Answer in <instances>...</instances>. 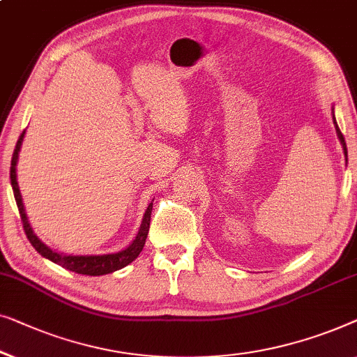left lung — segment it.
Returning <instances> with one entry per match:
<instances>
[{"instance_id": "1", "label": "left lung", "mask_w": 357, "mask_h": 357, "mask_svg": "<svg viewBox=\"0 0 357 357\" xmlns=\"http://www.w3.org/2000/svg\"><path fill=\"white\" fill-rule=\"evenodd\" d=\"M333 123H335V129H336V134H338V139H340V142H341V145H343V150H344V157L348 158V149H346V142H344V137H343V134H341V130H340V128H338V124H336L335 114H333Z\"/></svg>"}]
</instances>
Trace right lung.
Here are the masks:
<instances>
[{
	"label": "right lung",
	"mask_w": 357,
	"mask_h": 357,
	"mask_svg": "<svg viewBox=\"0 0 357 357\" xmlns=\"http://www.w3.org/2000/svg\"><path fill=\"white\" fill-rule=\"evenodd\" d=\"M24 134L26 130H22V134L19 135V140L16 144V149H14L13 153V160H11V185H13V192H14V199H16L19 213H21V220L24 225V231H26L27 239L30 241V244L33 245L35 250L40 255H43L45 259L52 260V262L61 265V267L71 270V272H76L80 275H90V277H100V275H107L112 272H116V270L126 267L132 260L137 259V255L142 252L145 239H147L149 234V228H150V215H152V205L150 204L147 210H145L144 218H142V225H140L139 233L135 236V239L130 243L126 249L119 250L116 254H103V255H64L59 254L56 250H52L47 244H43L42 241L37 238V234L33 233L32 227H30L29 218L26 215V208H24L22 204V195L21 190H19V184H17V174H16V165H17V158H19V150H21L22 140H24Z\"/></svg>",
	"instance_id": "add662e5"
}]
</instances>
